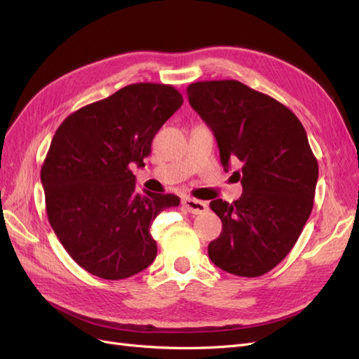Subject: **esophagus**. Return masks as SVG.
Instances as JSON below:
<instances>
[{
	"label": "esophagus",
	"mask_w": 359,
	"mask_h": 359,
	"mask_svg": "<svg viewBox=\"0 0 359 359\" xmlns=\"http://www.w3.org/2000/svg\"><path fill=\"white\" fill-rule=\"evenodd\" d=\"M182 206L191 214H203L206 210H208V203L203 201L193 199V198H184Z\"/></svg>",
	"instance_id": "esophagus-1"
}]
</instances>
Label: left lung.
<instances>
[{
    "label": "left lung",
    "mask_w": 359,
    "mask_h": 359,
    "mask_svg": "<svg viewBox=\"0 0 359 359\" xmlns=\"http://www.w3.org/2000/svg\"><path fill=\"white\" fill-rule=\"evenodd\" d=\"M187 95L211 127L224 169L241 163L232 177L243 196L210 203L223 229L208 256L233 276H264L289 255L313 208L319 166L306 130L283 103L238 81L194 82Z\"/></svg>",
    "instance_id": "8db88e82"
}]
</instances>
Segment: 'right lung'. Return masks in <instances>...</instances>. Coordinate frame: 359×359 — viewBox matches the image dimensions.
Wrapping results in <instances>:
<instances>
[{"label": "right lung", "instance_id": "obj_1", "mask_svg": "<svg viewBox=\"0 0 359 359\" xmlns=\"http://www.w3.org/2000/svg\"><path fill=\"white\" fill-rule=\"evenodd\" d=\"M182 102L172 85L132 83L70 114L53 135L40 173L48 219L90 274L123 280L154 262L151 223L180 198L136 193L132 166H145L156 133Z\"/></svg>", "mask_w": 359, "mask_h": 359}]
</instances>
